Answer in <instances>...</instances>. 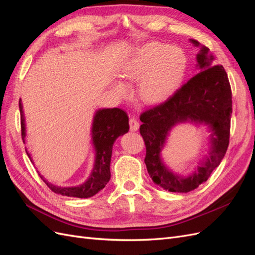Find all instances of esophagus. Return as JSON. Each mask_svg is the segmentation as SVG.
<instances>
[{
	"label": "esophagus",
	"mask_w": 255,
	"mask_h": 255,
	"mask_svg": "<svg viewBox=\"0 0 255 255\" xmlns=\"http://www.w3.org/2000/svg\"><path fill=\"white\" fill-rule=\"evenodd\" d=\"M139 128V122L137 121L136 118H130L129 119V129L132 130V132H136V130Z\"/></svg>",
	"instance_id": "34e87169"
}]
</instances>
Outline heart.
Masks as SVG:
<instances>
[{
  "instance_id": "heart-1",
  "label": "heart",
  "mask_w": 255,
  "mask_h": 255,
  "mask_svg": "<svg viewBox=\"0 0 255 255\" xmlns=\"http://www.w3.org/2000/svg\"><path fill=\"white\" fill-rule=\"evenodd\" d=\"M185 68L186 56L181 49L149 41L135 48L121 61L118 75L127 83L138 81L137 97L144 103L156 104L176 88ZM114 90L120 97L128 95V88L121 83H115Z\"/></svg>"
}]
</instances>
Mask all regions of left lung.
Masks as SVG:
<instances>
[{
	"label": "left lung",
	"mask_w": 255,
	"mask_h": 255,
	"mask_svg": "<svg viewBox=\"0 0 255 255\" xmlns=\"http://www.w3.org/2000/svg\"><path fill=\"white\" fill-rule=\"evenodd\" d=\"M190 41L200 47L197 55L200 72L165 102L140 115L146 170L154 183L171 192H188L206 182L225 157L230 139L232 91L227 72L221 65H213L214 56L208 48L195 39ZM182 122L205 124L212 132L210 155L188 177L172 173L160 157L168 132Z\"/></svg>",
	"instance_id": "obj_1"
}]
</instances>
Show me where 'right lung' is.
<instances>
[{
    "label": "right lung",
    "instance_id": "right-lung-1",
    "mask_svg": "<svg viewBox=\"0 0 255 255\" xmlns=\"http://www.w3.org/2000/svg\"><path fill=\"white\" fill-rule=\"evenodd\" d=\"M19 109L21 114V134L23 142L25 143V120L23 115V107L21 99L19 100ZM128 117L125 111L120 109H103L99 110L95 114L92 122L91 135L92 143L95 146L96 158L95 165L87 181L73 187H59L55 186L43 179V182L55 194L75 197V198H90L103 189L111 179V158L113 152V144L119 136L128 132ZM27 156L33 161L30 154L25 149Z\"/></svg>",
    "mask_w": 255,
    "mask_h": 255
}]
</instances>
